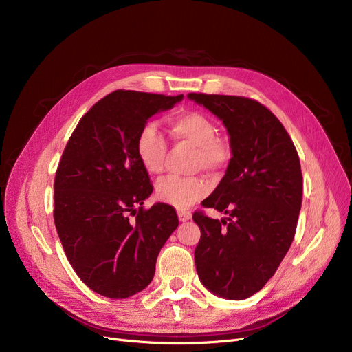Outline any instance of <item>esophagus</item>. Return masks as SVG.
<instances>
[{
  "mask_svg": "<svg viewBox=\"0 0 352 352\" xmlns=\"http://www.w3.org/2000/svg\"><path fill=\"white\" fill-rule=\"evenodd\" d=\"M191 212L190 211H186V210H178V218L181 223H186V221L191 219Z\"/></svg>",
  "mask_w": 352,
  "mask_h": 352,
  "instance_id": "1",
  "label": "esophagus"
}]
</instances>
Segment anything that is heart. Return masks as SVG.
<instances>
[{"mask_svg":"<svg viewBox=\"0 0 352 352\" xmlns=\"http://www.w3.org/2000/svg\"><path fill=\"white\" fill-rule=\"evenodd\" d=\"M170 133L177 141L194 145L192 168L217 174L226 168L231 158L228 142L215 135L214 121L198 111H188L173 117L168 122ZM137 157L142 168L150 174H160L164 168L166 142L154 124L142 126L135 142ZM210 191V184L199 175L179 177L168 175L161 178L157 186V197L165 204L186 210L204 198Z\"/></svg>","mask_w":352,"mask_h":352,"instance_id":"obj_1","label":"heart"}]
</instances>
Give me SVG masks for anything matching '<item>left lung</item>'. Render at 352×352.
<instances>
[{
  "label": "left lung",
  "instance_id": "8db88e82",
  "mask_svg": "<svg viewBox=\"0 0 352 352\" xmlns=\"http://www.w3.org/2000/svg\"><path fill=\"white\" fill-rule=\"evenodd\" d=\"M226 125L232 158L204 208L195 211L201 230L195 267L201 283L218 297L245 300L260 291L288 252L302 202L301 164L287 129L255 100L188 94Z\"/></svg>",
  "mask_w": 352,
  "mask_h": 352
}]
</instances>
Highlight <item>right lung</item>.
Returning <instances> with one entry per match:
<instances>
[{"mask_svg":"<svg viewBox=\"0 0 352 352\" xmlns=\"http://www.w3.org/2000/svg\"><path fill=\"white\" fill-rule=\"evenodd\" d=\"M182 100L117 89L80 120L54 179V223L81 281L108 298H128L154 278L160 250L178 227L175 210L151 195L137 157L142 126Z\"/></svg>","mask_w":352,"mask_h":352,"instance_id":"right-lung-1","label":"right lung"}]
</instances>
